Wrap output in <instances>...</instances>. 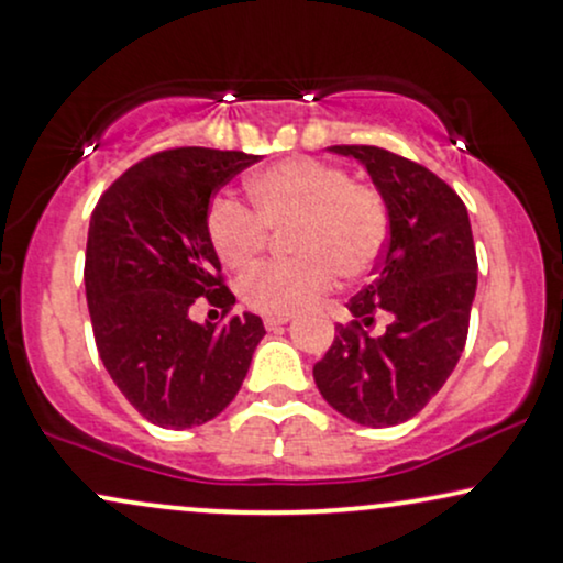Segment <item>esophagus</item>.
Instances as JSON below:
<instances>
[{
    "label": "esophagus",
    "instance_id": "obj_1",
    "mask_svg": "<svg viewBox=\"0 0 563 563\" xmlns=\"http://www.w3.org/2000/svg\"><path fill=\"white\" fill-rule=\"evenodd\" d=\"M288 320L290 314H267V318H264V328H267V331H277V328L286 325Z\"/></svg>",
    "mask_w": 563,
    "mask_h": 563
}]
</instances>
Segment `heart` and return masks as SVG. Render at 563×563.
<instances>
[{
    "mask_svg": "<svg viewBox=\"0 0 563 563\" xmlns=\"http://www.w3.org/2000/svg\"><path fill=\"white\" fill-rule=\"evenodd\" d=\"M254 208L219 196L206 214V232L222 264L241 269L267 249L269 230H290L294 260L256 264L238 283L249 309L294 314L320 301L339 280L376 267L389 238V209L373 185L352 183L339 166L286 158L249 179Z\"/></svg>",
    "mask_w": 563,
    "mask_h": 563,
    "instance_id": "b5f03b06",
    "label": "heart"
}]
</instances>
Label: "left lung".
<instances>
[{"label": "left lung", "mask_w": 563, "mask_h": 563, "mask_svg": "<svg viewBox=\"0 0 563 563\" xmlns=\"http://www.w3.org/2000/svg\"><path fill=\"white\" fill-rule=\"evenodd\" d=\"M357 158L389 209L376 280L349 299L314 384L325 402L363 426L418 416L455 371L476 294V249L466 203L434 172L376 145H333ZM386 311L384 336L366 328Z\"/></svg>", "instance_id": "obj_1"}]
</instances>
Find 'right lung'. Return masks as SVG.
Wrapping results in <instances>:
<instances>
[{
  "instance_id": "add662e5",
  "label": "right lung",
  "mask_w": 563,
  "mask_h": 563,
  "mask_svg": "<svg viewBox=\"0 0 563 563\" xmlns=\"http://www.w3.org/2000/svg\"><path fill=\"white\" fill-rule=\"evenodd\" d=\"M260 156L172 147L142 158L102 192L84 260L89 318L108 376L161 429H192L228 407L249 373L264 325L230 314L235 296L206 232L214 192ZM203 295L229 314L198 327Z\"/></svg>"
}]
</instances>
